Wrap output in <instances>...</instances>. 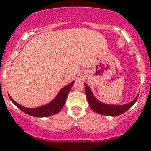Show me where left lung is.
Returning <instances> with one entry per match:
<instances>
[{
  "instance_id": "1",
  "label": "left lung",
  "mask_w": 151,
  "mask_h": 151,
  "mask_svg": "<svg viewBox=\"0 0 151 151\" xmlns=\"http://www.w3.org/2000/svg\"><path fill=\"white\" fill-rule=\"evenodd\" d=\"M85 94H86L87 99H88V103H89L90 106L94 112H97L101 115H106V116H118V115H121L124 113L125 112L130 109L134 103L137 100L139 94L136 96V98L131 102L128 104L123 105H115V104H107L101 102L99 101L94 95L93 94L91 88L85 83Z\"/></svg>"
}]
</instances>
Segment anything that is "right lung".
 Masks as SVG:
<instances>
[{
	"instance_id": "add662e5",
	"label": "right lung",
	"mask_w": 151,
	"mask_h": 151,
	"mask_svg": "<svg viewBox=\"0 0 151 151\" xmlns=\"http://www.w3.org/2000/svg\"><path fill=\"white\" fill-rule=\"evenodd\" d=\"M74 81H73L72 83H69L68 85L63 87L59 91V93L56 96L55 98L52 101H50V103L36 108H27L25 106H23L22 105L19 104L18 103H17L9 95V97L11 101L16 105L19 109H21L22 112H25L28 115H30L33 117L45 118V117L51 116V115L58 113L63 108V105H64L65 102H66L68 92L70 91V90H71V87L74 85Z\"/></svg>"
}]
</instances>
